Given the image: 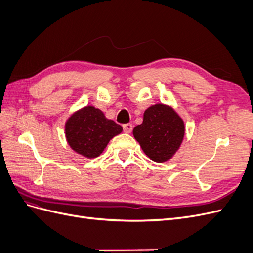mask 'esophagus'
<instances>
[{
	"instance_id": "1",
	"label": "esophagus",
	"mask_w": 253,
	"mask_h": 253,
	"mask_svg": "<svg viewBox=\"0 0 253 253\" xmlns=\"http://www.w3.org/2000/svg\"><path fill=\"white\" fill-rule=\"evenodd\" d=\"M132 129H133V126H132L131 124H126V125H124V131H125L126 133H131Z\"/></svg>"
}]
</instances>
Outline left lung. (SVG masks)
<instances>
[{
	"instance_id": "left-lung-1",
	"label": "left lung",
	"mask_w": 253,
	"mask_h": 253,
	"mask_svg": "<svg viewBox=\"0 0 253 253\" xmlns=\"http://www.w3.org/2000/svg\"><path fill=\"white\" fill-rule=\"evenodd\" d=\"M144 154L153 162L165 163L179 149L185 136V124L171 106L151 105L144 111L142 124L133 129Z\"/></svg>"
}]
</instances>
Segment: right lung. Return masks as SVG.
Returning <instances> with one entry per match:
<instances>
[{"label":"right lung","instance_id":"obj_1","mask_svg":"<svg viewBox=\"0 0 253 253\" xmlns=\"http://www.w3.org/2000/svg\"><path fill=\"white\" fill-rule=\"evenodd\" d=\"M121 132V126L91 105L75 112L65 124V136L70 147L86 158L98 157L113 137Z\"/></svg>","mask_w":253,"mask_h":253}]
</instances>
